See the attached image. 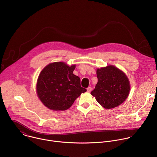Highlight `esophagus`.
<instances>
[{
    "instance_id": "1",
    "label": "esophagus",
    "mask_w": 157,
    "mask_h": 157,
    "mask_svg": "<svg viewBox=\"0 0 157 157\" xmlns=\"http://www.w3.org/2000/svg\"><path fill=\"white\" fill-rule=\"evenodd\" d=\"M91 89H92L91 87H88L87 88V91L88 93H90V92L91 91Z\"/></svg>"
}]
</instances>
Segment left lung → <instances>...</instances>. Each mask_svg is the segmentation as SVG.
<instances>
[{
    "label": "left lung",
    "mask_w": 157,
    "mask_h": 157,
    "mask_svg": "<svg viewBox=\"0 0 157 157\" xmlns=\"http://www.w3.org/2000/svg\"><path fill=\"white\" fill-rule=\"evenodd\" d=\"M98 83L91 94L105 109H113L127 99L130 91L128 78L116 67L110 65L96 71Z\"/></svg>",
    "instance_id": "left-lung-1"
}]
</instances>
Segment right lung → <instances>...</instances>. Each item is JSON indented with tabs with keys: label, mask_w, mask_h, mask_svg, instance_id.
<instances>
[{
	"label": "right lung",
	"mask_w": 157,
	"mask_h": 157,
	"mask_svg": "<svg viewBox=\"0 0 157 157\" xmlns=\"http://www.w3.org/2000/svg\"><path fill=\"white\" fill-rule=\"evenodd\" d=\"M75 66L55 62L48 64L41 71L36 83L37 95L48 109L66 110L81 93L86 91L81 86L80 78L73 73Z\"/></svg>",
	"instance_id": "1"
}]
</instances>
